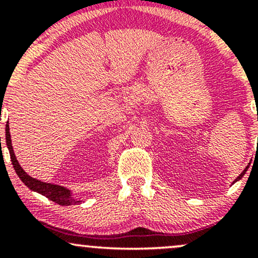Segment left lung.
<instances>
[{
	"label": "left lung",
	"instance_id": "1",
	"mask_svg": "<svg viewBox=\"0 0 258 258\" xmlns=\"http://www.w3.org/2000/svg\"><path fill=\"white\" fill-rule=\"evenodd\" d=\"M247 168H248V166H247L246 168H245V170H244V171H242V173L240 174V176H239V177H238V178H236L235 180H234V182H236V180H239V179H240V178H241V177H242V176H244V174H245V172H246V171H247Z\"/></svg>",
	"mask_w": 258,
	"mask_h": 258
}]
</instances>
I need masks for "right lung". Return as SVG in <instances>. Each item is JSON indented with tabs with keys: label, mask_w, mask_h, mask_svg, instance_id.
Instances as JSON below:
<instances>
[{
	"label": "right lung",
	"mask_w": 258,
	"mask_h": 258,
	"mask_svg": "<svg viewBox=\"0 0 258 258\" xmlns=\"http://www.w3.org/2000/svg\"><path fill=\"white\" fill-rule=\"evenodd\" d=\"M6 143H7L8 150H10L11 154V160H12V164H13L14 170L19 178L22 179V182L30 188L31 190L37 191V193L44 195L46 198H48L49 200L54 201L55 204H59L61 206H68V205H72V204H79L80 200H75L72 197V193L70 190H68L67 188L64 186L57 185V184H51V183H44L41 182L36 178H32V177L29 176L28 173L23 170L22 166L19 165L18 160L14 155L13 152V147H12V141H11V133H10V125H6Z\"/></svg>",
	"instance_id": "1"
}]
</instances>
